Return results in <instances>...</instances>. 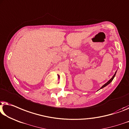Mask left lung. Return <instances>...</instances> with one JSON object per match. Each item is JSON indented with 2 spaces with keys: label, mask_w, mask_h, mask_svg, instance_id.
I'll return each instance as SVG.
<instances>
[{
  "label": "left lung",
  "mask_w": 129,
  "mask_h": 129,
  "mask_svg": "<svg viewBox=\"0 0 129 129\" xmlns=\"http://www.w3.org/2000/svg\"><path fill=\"white\" fill-rule=\"evenodd\" d=\"M116 72H117V70H116ZM116 72H115V74H114V75H113V77H112V78H111V79H110V80H109V81H108L107 82V83H105V84H104V85H102V86L101 87V88H100V89H102V88H104V87H106V85H108V84H110V83H111L112 81V80H113V78H114V77H115V75H116Z\"/></svg>",
  "instance_id": "1"
}]
</instances>
